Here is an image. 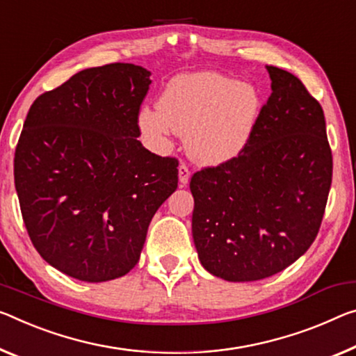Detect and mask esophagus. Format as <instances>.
Segmentation results:
<instances>
[{"label": "esophagus", "instance_id": "obj_1", "mask_svg": "<svg viewBox=\"0 0 356 356\" xmlns=\"http://www.w3.org/2000/svg\"><path fill=\"white\" fill-rule=\"evenodd\" d=\"M190 179V169L185 163H180L179 165V182L182 185H187Z\"/></svg>", "mask_w": 356, "mask_h": 356}]
</instances>
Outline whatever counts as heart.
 <instances>
[{"label": "heart", "instance_id": "heart-1", "mask_svg": "<svg viewBox=\"0 0 356 356\" xmlns=\"http://www.w3.org/2000/svg\"><path fill=\"white\" fill-rule=\"evenodd\" d=\"M259 112L261 97L250 83L201 71L172 77L158 97V111L139 112V125L150 138L172 129L185 138L193 160L222 165L244 152Z\"/></svg>", "mask_w": 356, "mask_h": 356}]
</instances>
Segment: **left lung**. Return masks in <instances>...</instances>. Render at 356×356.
<instances>
[{
	"label": "left lung",
	"instance_id": "8db88e82",
	"mask_svg": "<svg viewBox=\"0 0 356 356\" xmlns=\"http://www.w3.org/2000/svg\"><path fill=\"white\" fill-rule=\"evenodd\" d=\"M266 70L273 93L250 143L190 182L198 258L228 282L266 279L304 255L317 238L331 187L323 109L291 72Z\"/></svg>",
	"mask_w": 356,
	"mask_h": 356
}]
</instances>
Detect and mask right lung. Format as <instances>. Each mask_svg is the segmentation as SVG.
Wrapping results in <instances>:
<instances>
[{"instance_id": "obj_1", "label": "right lung", "mask_w": 356, "mask_h": 356, "mask_svg": "<svg viewBox=\"0 0 356 356\" xmlns=\"http://www.w3.org/2000/svg\"><path fill=\"white\" fill-rule=\"evenodd\" d=\"M150 71L88 67L28 111L14 180L28 236L70 277L106 282L139 261L152 217L177 188L179 161L138 138Z\"/></svg>"}]
</instances>
